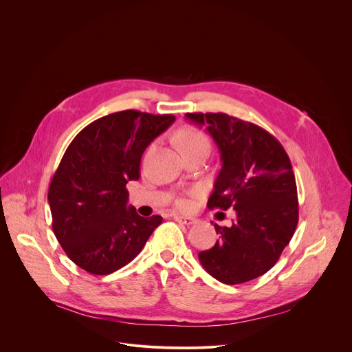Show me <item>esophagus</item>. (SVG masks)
<instances>
[{
  "mask_svg": "<svg viewBox=\"0 0 352 352\" xmlns=\"http://www.w3.org/2000/svg\"><path fill=\"white\" fill-rule=\"evenodd\" d=\"M174 220L178 221L179 224H184V226H192V224L196 223V220L193 217H185V216H179V214H175Z\"/></svg>",
  "mask_w": 352,
  "mask_h": 352,
  "instance_id": "1",
  "label": "esophagus"
}]
</instances>
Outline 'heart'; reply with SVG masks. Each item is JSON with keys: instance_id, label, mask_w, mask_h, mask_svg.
<instances>
[{"instance_id": "b5f03b06", "label": "heart", "mask_w": 352, "mask_h": 352, "mask_svg": "<svg viewBox=\"0 0 352 352\" xmlns=\"http://www.w3.org/2000/svg\"><path fill=\"white\" fill-rule=\"evenodd\" d=\"M177 143L181 147L182 152L189 148H193L196 146L200 144H209V139L206 138L205 133H202L197 129H192V128H184L177 133ZM177 206L179 209H188L189 208V202L184 197H179L177 200Z\"/></svg>"}]
</instances>
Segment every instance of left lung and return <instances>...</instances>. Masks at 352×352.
<instances>
[{"instance_id": "left-lung-1", "label": "left lung", "mask_w": 352, "mask_h": 352, "mask_svg": "<svg viewBox=\"0 0 352 352\" xmlns=\"http://www.w3.org/2000/svg\"><path fill=\"white\" fill-rule=\"evenodd\" d=\"M186 120L216 142L221 170L208 208H234L231 227L214 224L219 241L199 254L205 270L224 284H241L269 272L298 224L296 184L280 142L263 128L224 113H188Z\"/></svg>"}]
</instances>
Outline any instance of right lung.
<instances>
[{
  "instance_id": "obj_1",
  "label": "right lung",
  "mask_w": 352,
  "mask_h": 352,
  "mask_svg": "<svg viewBox=\"0 0 352 352\" xmlns=\"http://www.w3.org/2000/svg\"><path fill=\"white\" fill-rule=\"evenodd\" d=\"M175 117L125 110L98 118L68 146L48 188L53 231L68 258L106 276L133 261L163 221L128 206L146 147Z\"/></svg>"
}]
</instances>
